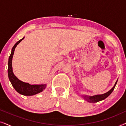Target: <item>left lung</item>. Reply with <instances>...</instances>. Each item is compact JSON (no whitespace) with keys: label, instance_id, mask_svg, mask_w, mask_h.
I'll return each mask as SVG.
<instances>
[{"label":"left lung","instance_id":"1","mask_svg":"<svg viewBox=\"0 0 126 126\" xmlns=\"http://www.w3.org/2000/svg\"><path fill=\"white\" fill-rule=\"evenodd\" d=\"M117 82H118V80H117L116 82H115L114 86H113V87L112 88L110 89L109 91H108L107 92L105 93V94H96V95H94V96H88V95H85V94H84V95H82L81 96L82 97V98H84V100H87V101H88V102H89V103H97V102H98V101L103 100L106 99V98L108 96H110V94L112 92V91H113V89H114V88H115V86H116Z\"/></svg>","mask_w":126,"mask_h":126}]
</instances>
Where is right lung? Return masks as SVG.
I'll return each instance as SVG.
<instances>
[{"mask_svg":"<svg viewBox=\"0 0 126 126\" xmlns=\"http://www.w3.org/2000/svg\"><path fill=\"white\" fill-rule=\"evenodd\" d=\"M24 38H25V37L18 41L14 45L11 50V54H10L9 58H8V76L12 85L17 92L24 96H32L42 92L46 88V85H47L46 84L31 85V84L27 83V82L22 81L19 80L14 74L13 67H12V60H13L15 47Z\"/></svg>","mask_w":126,"mask_h":126,"instance_id":"right-lung-1","label":"right lung"}]
</instances>
